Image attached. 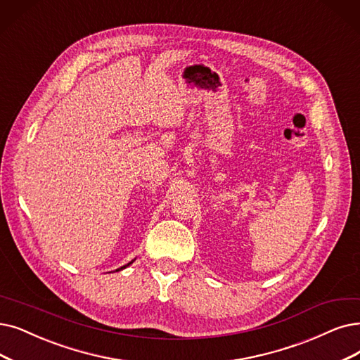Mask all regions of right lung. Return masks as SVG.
Listing matches in <instances>:
<instances>
[{"label":"right lung","instance_id":"1","mask_svg":"<svg viewBox=\"0 0 360 360\" xmlns=\"http://www.w3.org/2000/svg\"><path fill=\"white\" fill-rule=\"evenodd\" d=\"M133 262H130V263H128V264H125V266H122V267H120V269H117V271H120V270H122V269H125L127 266H130Z\"/></svg>","mask_w":360,"mask_h":360}]
</instances>
